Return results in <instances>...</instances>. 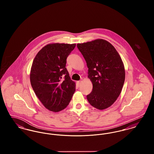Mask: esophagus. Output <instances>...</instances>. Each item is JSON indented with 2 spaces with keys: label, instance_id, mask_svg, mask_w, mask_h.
Masks as SVG:
<instances>
[{
  "label": "esophagus",
  "instance_id": "34e87169",
  "mask_svg": "<svg viewBox=\"0 0 154 154\" xmlns=\"http://www.w3.org/2000/svg\"><path fill=\"white\" fill-rule=\"evenodd\" d=\"M81 81H77L76 82V85H77V87H79L80 86V84Z\"/></svg>",
  "mask_w": 154,
  "mask_h": 154
}]
</instances>
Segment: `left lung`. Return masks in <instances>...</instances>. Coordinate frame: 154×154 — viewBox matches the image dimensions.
I'll list each match as a JSON object with an SVG mask.
<instances>
[{
	"label": "left lung",
	"instance_id": "8db88e82",
	"mask_svg": "<svg viewBox=\"0 0 154 154\" xmlns=\"http://www.w3.org/2000/svg\"><path fill=\"white\" fill-rule=\"evenodd\" d=\"M88 68L93 89L87 96L91 106L99 110L111 106L120 95L124 84V63L116 48L103 39L77 44Z\"/></svg>",
	"mask_w": 154,
	"mask_h": 154
}]
</instances>
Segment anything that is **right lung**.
<instances>
[{
    "mask_svg": "<svg viewBox=\"0 0 154 154\" xmlns=\"http://www.w3.org/2000/svg\"><path fill=\"white\" fill-rule=\"evenodd\" d=\"M75 44H48L37 53L30 74L32 87L44 107L54 112L65 109L75 91L66 67Z\"/></svg>",
    "mask_w": 154,
    "mask_h": 154,
    "instance_id": "obj_1",
    "label": "right lung"
}]
</instances>
